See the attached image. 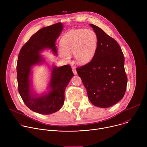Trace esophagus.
<instances>
[{"label":"esophagus","instance_id":"34e87169","mask_svg":"<svg viewBox=\"0 0 147 147\" xmlns=\"http://www.w3.org/2000/svg\"><path fill=\"white\" fill-rule=\"evenodd\" d=\"M72 71H73V74H74V75H76L77 74V71H76V68L75 67H72Z\"/></svg>","mask_w":147,"mask_h":147}]
</instances>
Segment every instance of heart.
I'll list each match as a JSON object with an SVG mask.
<instances>
[{
  "mask_svg": "<svg viewBox=\"0 0 147 147\" xmlns=\"http://www.w3.org/2000/svg\"><path fill=\"white\" fill-rule=\"evenodd\" d=\"M97 46V36L90 29L79 30L66 34L61 40L63 52L60 56L65 60L74 54L76 61L80 64L86 63L93 57Z\"/></svg>",
  "mask_w": 147,
  "mask_h": 147,
  "instance_id": "b5f03b06",
  "label": "heart"
}]
</instances>
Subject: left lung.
<instances>
[{
	"label": "left lung",
	"mask_w": 147,
	"mask_h": 147,
	"mask_svg": "<svg viewBox=\"0 0 147 147\" xmlns=\"http://www.w3.org/2000/svg\"><path fill=\"white\" fill-rule=\"evenodd\" d=\"M97 36V47L92 60L77 68L90 101L99 108H109L124 96L127 77L124 57L117 41L99 27L90 24Z\"/></svg>",
	"instance_id": "left-lung-1"
}]
</instances>
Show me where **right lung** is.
Segmentation results:
<instances>
[{
  "label": "right lung",
  "mask_w": 147,
  "mask_h": 147,
  "mask_svg": "<svg viewBox=\"0 0 147 147\" xmlns=\"http://www.w3.org/2000/svg\"><path fill=\"white\" fill-rule=\"evenodd\" d=\"M63 30L61 23L40 29L34 34L21 49L17 63V78L18 92L26 105L31 111L42 115L58 111L63 105L65 91L74 76L69 65L53 67L49 87L50 92L40 97L31 93L29 77L31 67L43 60L39 52L51 49L57 55L55 41Z\"/></svg>",
  "instance_id": "right-lung-1"
}]
</instances>
